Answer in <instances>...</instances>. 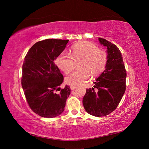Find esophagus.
Returning <instances> with one entry per match:
<instances>
[{"instance_id": "esophagus-1", "label": "esophagus", "mask_w": 149, "mask_h": 149, "mask_svg": "<svg viewBox=\"0 0 149 149\" xmlns=\"http://www.w3.org/2000/svg\"><path fill=\"white\" fill-rule=\"evenodd\" d=\"M76 88H77L76 86H70V88H71V90H74Z\"/></svg>"}]
</instances>
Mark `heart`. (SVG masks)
I'll return each instance as SVG.
<instances>
[{"label": "heart", "mask_w": 149, "mask_h": 149, "mask_svg": "<svg viewBox=\"0 0 149 149\" xmlns=\"http://www.w3.org/2000/svg\"><path fill=\"white\" fill-rule=\"evenodd\" d=\"M71 57L63 52L56 59V64L64 73L68 74L74 69L76 62L79 63L80 70L72 73L66 78V82L70 85L78 86L86 80L90 74L97 76L104 70L107 60V53L96 45L89 42H81L75 44L72 48Z\"/></svg>", "instance_id": "obj_1"}]
</instances>
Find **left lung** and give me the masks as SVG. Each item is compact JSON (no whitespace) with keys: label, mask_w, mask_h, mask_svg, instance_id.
Instances as JSON below:
<instances>
[{"label":"left lung","mask_w":149,"mask_h":149,"mask_svg":"<svg viewBox=\"0 0 149 149\" xmlns=\"http://www.w3.org/2000/svg\"><path fill=\"white\" fill-rule=\"evenodd\" d=\"M101 45L107 48V60L105 70L96 79L94 87L86 89L83 99L85 111L96 117L107 116L118 107L125 91L127 74L119 49L106 39L98 38Z\"/></svg>","instance_id":"obj_1"}]
</instances>
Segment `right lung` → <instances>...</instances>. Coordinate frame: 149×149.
<instances>
[{"label":"right lung","mask_w":149,"mask_h":149,"mask_svg":"<svg viewBox=\"0 0 149 149\" xmlns=\"http://www.w3.org/2000/svg\"><path fill=\"white\" fill-rule=\"evenodd\" d=\"M69 40L46 39L35 43L25 57L22 66V86L31 109L40 116L53 118L65 110L71 89L63 82V76L55 60ZM59 91V93H56Z\"/></svg>","instance_id":"add662e5"}]
</instances>
